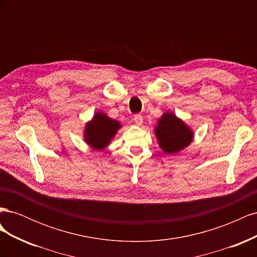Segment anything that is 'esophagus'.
<instances>
[{"label":"esophagus","instance_id":"obj_1","mask_svg":"<svg viewBox=\"0 0 257 257\" xmlns=\"http://www.w3.org/2000/svg\"><path fill=\"white\" fill-rule=\"evenodd\" d=\"M143 115L142 114H135L134 115V122L137 124V125H141L143 123Z\"/></svg>","mask_w":257,"mask_h":257}]
</instances>
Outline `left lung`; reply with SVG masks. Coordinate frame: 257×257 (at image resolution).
Returning <instances> with one entry per match:
<instances>
[{
	"mask_svg": "<svg viewBox=\"0 0 257 257\" xmlns=\"http://www.w3.org/2000/svg\"><path fill=\"white\" fill-rule=\"evenodd\" d=\"M158 141L162 150L168 154L177 153L192 142L193 133L174 113L166 112L159 120L155 127Z\"/></svg>",
	"mask_w": 257,
	"mask_h": 257,
	"instance_id": "obj_1",
	"label": "left lung"
}]
</instances>
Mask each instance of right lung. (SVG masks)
Masks as SVG:
<instances>
[{
    "label": "right lung",
    "instance_id": "right-lung-1",
    "mask_svg": "<svg viewBox=\"0 0 257 257\" xmlns=\"http://www.w3.org/2000/svg\"><path fill=\"white\" fill-rule=\"evenodd\" d=\"M119 127V122L108 118L102 112H98L85 126L84 139L92 148L102 150L109 144L110 139L114 136Z\"/></svg>",
    "mask_w": 257,
    "mask_h": 257
}]
</instances>
